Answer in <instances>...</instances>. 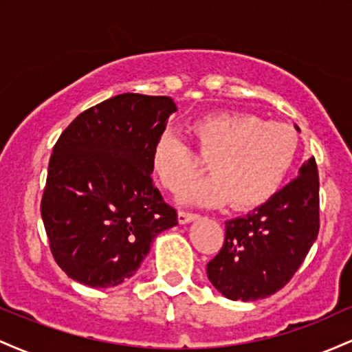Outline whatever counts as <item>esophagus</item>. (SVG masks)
Segmentation results:
<instances>
[{
    "instance_id": "1",
    "label": "esophagus",
    "mask_w": 352,
    "mask_h": 352,
    "mask_svg": "<svg viewBox=\"0 0 352 352\" xmlns=\"http://www.w3.org/2000/svg\"><path fill=\"white\" fill-rule=\"evenodd\" d=\"M179 223L180 225H185V223H190V221L197 220V215L195 213H188V212H179Z\"/></svg>"
}]
</instances>
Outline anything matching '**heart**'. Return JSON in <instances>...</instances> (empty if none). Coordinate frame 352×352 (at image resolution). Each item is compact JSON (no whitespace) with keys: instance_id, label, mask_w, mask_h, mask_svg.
<instances>
[{"instance_id":"1","label":"heart","mask_w":352,"mask_h":352,"mask_svg":"<svg viewBox=\"0 0 352 352\" xmlns=\"http://www.w3.org/2000/svg\"><path fill=\"white\" fill-rule=\"evenodd\" d=\"M212 175L184 190L180 200L199 207L232 201L238 210L261 207L281 188L298 155L300 139L289 125L265 122L243 112H213L190 127ZM177 135L164 132L155 140L151 167L164 188L179 192L201 168Z\"/></svg>"}]
</instances>
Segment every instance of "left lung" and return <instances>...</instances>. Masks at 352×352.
<instances>
[{
	"label": "left lung",
	"mask_w": 352,
	"mask_h": 352,
	"mask_svg": "<svg viewBox=\"0 0 352 352\" xmlns=\"http://www.w3.org/2000/svg\"><path fill=\"white\" fill-rule=\"evenodd\" d=\"M318 232L319 179L309 159L272 200L225 221V243L207 265L208 280L233 301L272 296L292 280Z\"/></svg>",
	"instance_id": "obj_1"
}]
</instances>
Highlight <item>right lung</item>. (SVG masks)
I'll return each mask as SVG.
<instances>
[{"mask_svg": "<svg viewBox=\"0 0 352 352\" xmlns=\"http://www.w3.org/2000/svg\"><path fill=\"white\" fill-rule=\"evenodd\" d=\"M177 111L167 96L119 94L87 109L52 148L41 217L51 253L91 288L131 278L177 212L152 184L151 153Z\"/></svg>", "mask_w": 352, "mask_h": 352, "instance_id": "1", "label": "right lung"}]
</instances>
